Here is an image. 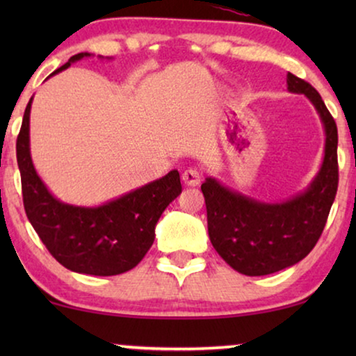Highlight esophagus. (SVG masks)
Returning <instances> with one entry per match:
<instances>
[{
  "mask_svg": "<svg viewBox=\"0 0 356 356\" xmlns=\"http://www.w3.org/2000/svg\"><path fill=\"white\" fill-rule=\"evenodd\" d=\"M181 179H183V183L186 184V186H197V184L201 183V179H202V173L196 168H188V170H184V172H183Z\"/></svg>",
  "mask_w": 356,
  "mask_h": 356,
  "instance_id": "esophagus-1",
  "label": "esophagus"
}]
</instances>
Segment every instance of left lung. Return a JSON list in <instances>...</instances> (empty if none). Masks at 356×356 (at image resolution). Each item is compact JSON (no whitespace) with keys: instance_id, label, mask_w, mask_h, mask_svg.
I'll list each match as a JSON object with an SVG mask.
<instances>
[{"instance_id":"left-lung-1","label":"left lung","mask_w":356,"mask_h":356,"mask_svg":"<svg viewBox=\"0 0 356 356\" xmlns=\"http://www.w3.org/2000/svg\"><path fill=\"white\" fill-rule=\"evenodd\" d=\"M286 86L308 97L325 131L323 165L308 189L285 202L267 204L230 191L213 178L201 186L212 246L228 266L251 277L274 274L308 256L337 194V124L309 82L289 72Z\"/></svg>"}]
</instances>
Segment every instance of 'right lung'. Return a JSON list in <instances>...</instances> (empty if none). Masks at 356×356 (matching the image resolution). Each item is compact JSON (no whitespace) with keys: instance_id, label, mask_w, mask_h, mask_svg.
<instances>
[{"instance_id":"obj_1","label":"right lung","mask_w":356,"mask_h":356,"mask_svg":"<svg viewBox=\"0 0 356 356\" xmlns=\"http://www.w3.org/2000/svg\"><path fill=\"white\" fill-rule=\"evenodd\" d=\"M90 53H77L60 72ZM32 99L24 111L16 155L29 222L50 254L66 269L89 275H118L143 261L152 246L155 225L181 193L178 170L99 207L65 204L48 191L33 168L29 144Z\"/></svg>"}]
</instances>
